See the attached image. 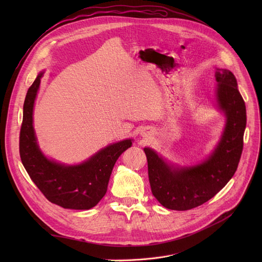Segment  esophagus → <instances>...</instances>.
Here are the masks:
<instances>
[{"label":"esophagus","instance_id":"34e87169","mask_svg":"<svg viewBox=\"0 0 262 262\" xmlns=\"http://www.w3.org/2000/svg\"><path fill=\"white\" fill-rule=\"evenodd\" d=\"M142 136H145V135H144V134H142Z\"/></svg>","mask_w":262,"mask_h":262}]
</instances>
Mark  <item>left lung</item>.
Listing matches in <instances>:
<instances>
[{"instance_id":"left-lung-1","label":"left lung","mask_w":262,"mask_h":262,"mask_svg":"<svg viewBox=\"0 0 262 262\" xmlns=\"http://www.w3.org/2000/svg\"><path fill=\"white\" fill-rule=\"evenodd\" d=\"M216 107L225 127L211 154L202 162L180 167L144 147L148 181L156 200L168 209L189 210L212 199L235 174L243 149L246 109L237 79L226 69H215Z\"/></svg>"}]
</instances>
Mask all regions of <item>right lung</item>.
<instances>
[{
  "label": "right lung",
  "instance_id": "1",
  "mask_svg": "<svg viewBox=\"0 0 262 262\" xmlns=\"http://www.w3.org/2000/svg\"><path fill=\"white\" fill-rule=\"evenodd\" d=\"M43 73L37 75L25 96L19 144L22 163L51 203L66 209H90L106 194L115 163L132 146L133 139L109 144L79 164H64L48 158L38 145L33 125L34 105Z\"/></svg>",
  "mask_w": 262,
  "mask_h": 262
}]
</instances>
